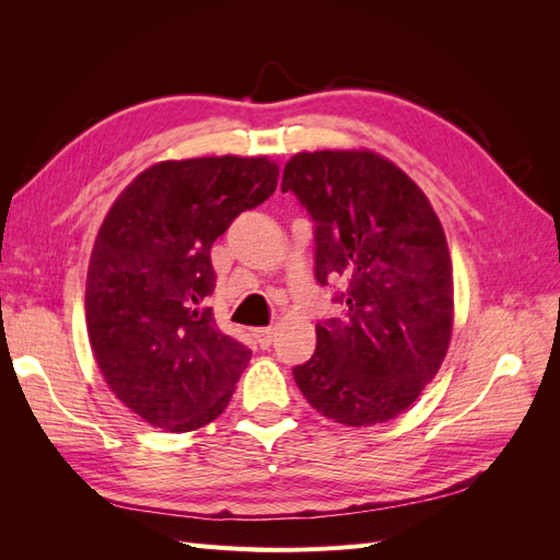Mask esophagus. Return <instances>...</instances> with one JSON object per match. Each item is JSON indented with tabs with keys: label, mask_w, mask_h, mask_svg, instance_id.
I'll return each instance as SVG.
<instances>
[{
	"label": "esophagus",
	"mask_w": 560,
	"mask_h": 560,
	"mask_svg": "<svg viewBox=\"0 0 560 560\" xmlns=\"http://www.w3.org/2000/svg\"><path fill=\"white\" fill-rule=\"evenodd\" d=\"M254 338H257V343L261 348H270L273 346V338H276V331L270 327H261V329H254Z\"/></svg>",
	"instance_id": "esophagus-1"
}]
</instances>
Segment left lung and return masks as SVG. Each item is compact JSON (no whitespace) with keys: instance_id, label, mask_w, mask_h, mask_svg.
<instances>
[{"instance_id":"obj_1","label":"left lung","mask_w":560,"mask_h":560,"mask_svg":"<svg viewBox=\"0 0 560 560\" xmlns=\"http://www.w3.org/2000/svg\"><path fill=\"white\" fill-rule=\"evenodd\" d=\"M315 224V280L338 317L292 369L315 411L348 428L397 418L442 366L453 329V266L416 182L374 151H303L282 173Z\"/></svg>"}]
</instances>
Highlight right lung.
I'll list each match as a JSON object with an SVG mask.
<instances>
[{"label":"right lung","mask_w":560,"mask_h":560,"mask_svg":"<svg viewBox=\"0 0 560 560\" xmlns=\"http://www.w3.org/2000/svg\"><path fill=\"white\" fill-rule=\"evenodd\" d=\"M278 165L208 156L163 161L107 212L86 278L95 362L112 393L149 425L191 432L222 413L252 350L217 327L210 249L261 206Z\"/></svg>","instance_id":"right-lung-1"}]
</instances>
